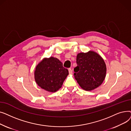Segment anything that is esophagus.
<instances>
[{
	"instance_id": "1",
	"label": "esophagus",
	"mask_w": 131,
	"mask_h": 131,
	"mask_svg": "<svg viewBox=\"0 0 131 131\" xmlns=\"http://www.w3.org/2000/svg\"><path fill=\"white\" fill-rule=\"evenodd\" d=\"M68 72H69L70 74H72V70H71V68H69V69H68Z\"/></svg>"
}]
</instances>
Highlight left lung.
Listing matches in <instances>:
<instances>
[{"label":"left lung","instance_id":"obj_1","mask_svg":"<svg viewBox=\"0 0 131 131\" xmlns=\"http://www.w3.org/2000/svg\"><path fill=\"white\" fill-rule=\"evenodd\" d=\"M77 63L74 75L82 89L92 91L101 85L106 78L107 68L100 54L92 50L79 53Z\"/></svg>","mask_w":131,"mask_h":131}]
</instances>
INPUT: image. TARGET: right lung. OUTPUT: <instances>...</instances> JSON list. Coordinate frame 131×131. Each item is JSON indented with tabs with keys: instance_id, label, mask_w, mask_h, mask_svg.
<instances>
[{
	"instance_id": "right-lung-1",
	"label": "right lung",
	"mask_w": 131,
	"mask_h": 131,
	"mask_svg": "<svg viewBox=\"0 0 131 131\" xmlns=\"http://www.w3.org/2000/svg\"><path fill=\"white\" fill-rule=\"evenodd\" d=\"M69 74L57 58H44L38 63L34 71V79L37 84L45 90L55 92L61 88Z\"/></svg>"
}]
</instances>
